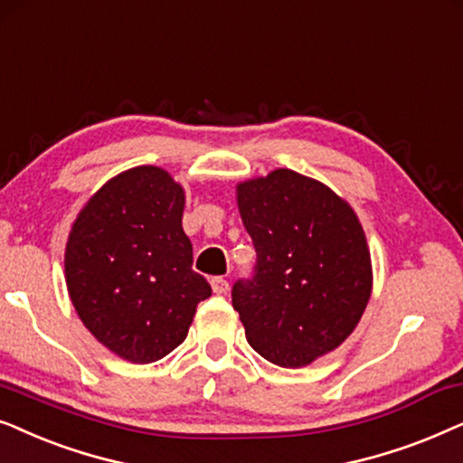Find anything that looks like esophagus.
Wrapping results in <instances>:
<instances>
[{
	"label": "esophagus",
	"mask_w": 463,
	"mask_h": 463,
	"mask_svg": "<svg viewBox=\"0 0 463 463\" xmlns=\"http://www.w3.org/2000/svg\"><path fill=\"white\" fill-rule=\"evenodd\" d=\"M212 289L215 294H226L228 292V281L224 279V277H213Z\"/></svg>",
	"instance_id": "obj_1"
}]
</instances>
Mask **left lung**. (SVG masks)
<instances>
[{"label":"left lung","mask_w":463,"mask_h":463,"mask_svg":"<svg viewBox=\"0 0 463 463\" xmlns=\"http://www.w3.org/2000/svg\"><path fill=\"white\" fill-rule=\"evenodd\" d=\"M254 241V277L232 286L245 338L283 368L316 362L355 330L373 292L364 228L347 201L313 177L275 169L237 184Z\"/></svg>","instance_id":"1"}]
</instances>
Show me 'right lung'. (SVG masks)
<instances>
[{
    "label": "right lung",
    "instance_id": "1",
    "mask_svg": "<svg viewBox=\"0 0 463 463\" xmlns=\"http://www.w3.org/2000/svg\"><path fill=\"white\" fill-rule=\"evenodd\" d=\"M184 203V188L167 171L141 165L103 184L67 237L65 281L78 317L133 364L182 345L196 305L212 296L193 270Z\"/></svg>",
    "mask_w": 463,
    "mask_h": 463
}]
</instances>
